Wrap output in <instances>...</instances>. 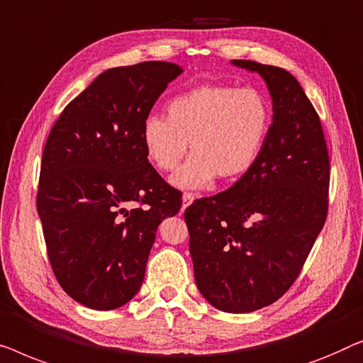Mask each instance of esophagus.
Masks as SVG:
<instances>
[{"label":"esophagus","instance_id":"1","mask_svg":"<svg viewBox=\"0 0 363 363\" xmlns=\"http://www.w3.org/2000/svg\"><path fill=\"white\" fill-rule=\"evenodd\" d=\"M194 199H196V196H194L192 192H184V194H182V211H184V208H186V207L191 206Z\"/></svg>","mask_w":363,"mask_h":363}]
</instances>
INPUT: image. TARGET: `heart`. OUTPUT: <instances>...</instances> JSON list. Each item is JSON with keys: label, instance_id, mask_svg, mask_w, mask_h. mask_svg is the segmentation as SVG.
Instances as JSON below:
<instances>
[{"label": "heart", "instance_id": "1", "mask_svg": "<svg viewBox=\"0 0 363 363\" xmlns=\"http://www.w3.org/2000/svg\"><path fill=\"white\" fill-rule=\"evenodd\" d=\"M268 96L253 86L203 84L167 101L166 118L151 115L143 121L141 143L156 169H177L191 143V156L172 177L184 189L208 187L220 176L235 181L262 156L272 130Z\"/></svg>", "mask_w": 363, "mask_h": 363}]
</instances>
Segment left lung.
<instances>
[{
  "label": "left lung",
  "mask_w": 363,
  "mask_h": 363,
  "mask_svg": "<svg viewBox=\"0 0 363 363\" xmlns=\"http://www.w3.org/2000/svg\"><path fill=\"white\" fill-rule=\"evenodd\" d=\"M267 82L273 123L247 174L184 212L196 284L223 313L273 304L299 277L329 207V152L318 111L288 70L232 60Z\"/></svg>",
  "instance_id": "1"
}]
</instances>
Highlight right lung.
<instances>
[{"label":"right lung","mask_w":363,"mask_h":363,"mask_svg":"<svg viewBox=\"0 0 363 363\" xmlns=\"http://www.w3.org/2000/svg\"><path fill=\"white\" fill-rule=\"evenodd\" d=\"M181 74L161 60L105 70L45 141L35 203L48 257L65 293L90 309L121 308L140 291L157 225L181 208L141 143L143 121Z\"/></svg>","instance_id":"add662e5"}]
</instances>
